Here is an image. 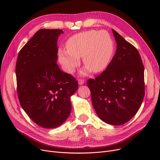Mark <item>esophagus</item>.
Returning a JSON list of instances; mask_svg holds the SVG:
<instances>
[{
  "label": "esophagus",
  "instance_id": "1",
  "mask_svg": "<svg viewBox=\"0 0 160 160\" xmlns=\"http://www.w3.org/2000/svg\"><path fill=\"white\" fill-rule=\"evenodd\" d=\"M78 84L81 86V85H83V83H84L85 81H84V80H83V79H78Z\"/></svg>",
  "mask_w": 160,
  "mask_h": 160
}]
</instances>
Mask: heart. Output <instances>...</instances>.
Listing matches in <instances>:
<instances>
[{
  "label": "heart",
  "mask_w": 160,
  "mask_h": 160,
  "mask_svg": "<svg viewBox=\"0 0 160 160\" xmlns=\"http://www.w3.org/2000/svg\"><path fill=\"white\" fill-rule=\"evenodd\" d=\"M67 50L60 48L58 60L63 70L72 74L80 65L82 57L86 66L80 71L82 76L91 71H102L110 62L114 50V43L110 33L106 30H90L71 36L66 42Z\"/></svg>",
  "instance_id": "b5f03b06"
}]
</instances>
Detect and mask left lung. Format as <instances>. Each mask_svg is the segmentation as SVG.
I'll return each instance as SVG.
<instances>
[{"label":"left lung","mask_w":160,"mask_h":160,"mask_svg":"<svg viewBox=\"0 0 160 160\" xmlns=\"http://www.w3.org/2000/svg\"><path fill=\"white\" fill-rule=\"evenodd\" d=\"M117 50L106 70L87 84L99 118L111 125L129 121L145 95L144 66L138 50L112 29Z\"/></svg>","instance_id":"left-lung-1"}]
</instances>
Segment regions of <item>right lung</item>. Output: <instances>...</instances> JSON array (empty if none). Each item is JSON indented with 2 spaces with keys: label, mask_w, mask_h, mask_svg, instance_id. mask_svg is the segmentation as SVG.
Listing matches in <instances>:
<instances>
[{
  "label": "right lung",
  "mask_w": 160,
  "mask_h": 160,
  "mask_svg": "<svg viewBox=\"0 0 160 160\" xmlns=\"http://www.w3.org/2000/svg\"><path fill=\"white\" fill-rule=\"evenodd\" d=\"M63 32L38 30L20 50L15 73L20 104L39 127L54 128L71 112V97L78 88L77 80L59 68L58 39Z\"/></svg>",
  "instance_id": "obj_1"
}]
</instances>
